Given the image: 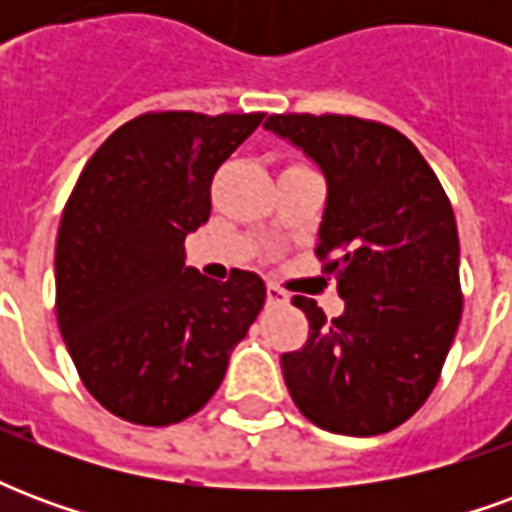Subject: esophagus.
Returning a JSON list of instances; mask_svg holds the SVG:
<instances>
[{
	"instance_id": "obj_1",
	"label": "esophagus",
	"mask_w": 512,
	"mask_h": 512,
	"mask_svg": "<svg viewBox=\"0 0 512 512\" xmlns=\"http://www.w3.org/2000/svg\"><path fill=\"white\" fill-rule=\"evenodd\" d=\"M266 299H268V304H285V301H288V293L279 288V285H268Z\"/></svg>"
}]
</instances>
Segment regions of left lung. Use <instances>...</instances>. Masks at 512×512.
Listing matches in <instances>:
<instances>
[{
  "label": "left lung",
  "instance_id": "obj_1",
  "mask_svg": "<svg viewBox=\"0 0 512 512\" xmlns=\"http://www.w3.org/2000/svg\"><path fill=\"white\" fill-rule=\"evenodd\" d=\"M266 128L318 161L329 197L315 255L345 299L310 321L299 351L282 354L293 403L318 428L378 436L403 425L439 381L463 312L461 246L450 197L414 142L351 115H271Z\"/></svg>",
  "mask_w": 512,
  "mask_h": 512
}]
</instances>
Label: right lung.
Instances as JSON below:
<instances>
[{"label": "right lung", "instance_id": "add662e5", "mask_svg": "<svg viewBox=\"0 0 512 512\" xmlns=\"http://www.w3.org/2000/svg\"><path fill=\"white\" fill-rule=\"evenodd\" d=\"M263 117L145 112L95 150L65 202L57 321L82 384L115 417L164 428L197 414L263 310L252 271L211 282L183 263L216 169Z\"/></svg>", "mask_w": 512, "mask_h": 512}]
</instances>
